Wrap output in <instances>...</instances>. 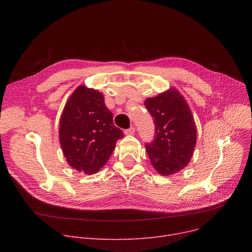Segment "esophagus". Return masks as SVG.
Listing matches in <instances>:
<instances>
[{
  "label": "esophagus",
  "instance_id": "obj_1",
  "mask_svg": "<svg viewBox=\"0 0 252 252\" xmlns=\"http://www.w3.org/2000/svg\"><path fill=\"white\" fill-rule=\"evenodd\" d=\"M134 134H135V127H129L125 130V135H126V136H131Z\"/></svg>",
  "mask_w": 252,
  "mask_h": 252
}]
</instances>
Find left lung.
<instances>
[{"label":"left lung","mask_w":252,"mask_h":252,"mask_svg":"<svg viewBox=\"0 0 252 252\" xmlns=\"http://www.w3.org/2000/svg\"><path fill=\"white\" fill-rule=\"evenodd\" d=\"M154 119L155 138L145 145L150 162L161 176L187 166L197 140L194 117L188 103L175 88L145 100Z\"/></svg>","instance_id":"8db88e82"}]
</instances>
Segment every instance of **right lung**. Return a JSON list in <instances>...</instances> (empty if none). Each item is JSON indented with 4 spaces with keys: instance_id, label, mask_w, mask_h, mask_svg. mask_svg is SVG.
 Returning a JSON list of instances; mask_svg holds the SVG:
<instances>
[{
    "instance_id": "add662e5",
    "label": "right lung",
    "mask_w": 252,
    "mask_h": 252,
    "mask_svg": "<svg viewBox=\"0 0 252 252\" xmlns=\"http://www.w3.org/2000/svg\"><path fill=\"white\" fill-rule=\"evenodd\" d=\"M123 137L102 93L77 87L64 106L59 126V141L68 164L84 174L98 173Z\"/></svg>"
}]
</instances>
